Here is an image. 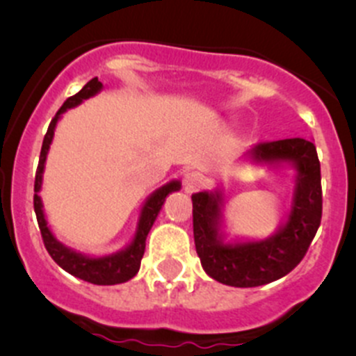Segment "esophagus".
<instances>
[{"instance_id": "esophagus-1", "label": "esophagus", "mask_w": 356, "mask_h": 356, "mask_svg": "<svg viewBox=\"0 0 356 356\" xmlns=\"http://www.w3.org/2000/svg\"><path fill=\"white\" fill-rule=\"evenodd\" d=\"M183 183H185V190L186 192H195V190H199L200 186L204 185V178L200 173H195V171H192V173L185 175V179H183Z\"/></svg>"}]
</instances>
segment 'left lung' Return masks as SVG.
Returning a JSON list of instances; mask_svg holds the SVG:
<instances>
[{
  "label": "left lung",
  "instance_id": "obj_1",
  "mask_svg": "<svg viewBox=\"0 0 356 356\" xmlns=\"http://www.w3.org/2000/svg\"><path fill=\"white\" fill-rule=\"evenodd\" d=\"M250 156L260 163L295 164L296 177L293 209L286 225L262 241L226 245L219 236L221 193L192 195L193 240L204 270L228 286L252 288L273 283L291 273L305 257L322 218L321 163L315 145L305 138L260 142Z\"/></svg>",
  "mask_w": 356,
  "mask_h": 356
}]
</instances>
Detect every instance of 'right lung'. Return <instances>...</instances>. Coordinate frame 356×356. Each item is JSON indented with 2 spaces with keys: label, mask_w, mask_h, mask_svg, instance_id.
I'll use <instances>...</instances> for the list:
<instances>
[{
  "label": "right lung",
  "mask_w": 356,
  "mask_h": 356,
  "mask_svg": "<svg viewBox=\"0 0 356 356\" xmlns=\"http://www.w3.org/2000/svg\"><path fill=\"white\" fill-rule=\"evenodd\" d=\"M101 89H102V83L99 82L97 76L96 79L89 80L80 92H76L75 96L68 97L67 101L63 102V106L58 109L56 116L51 120L49 128H47L46 135H44L41 156H39V166H38V171H35L34 211H35V218H38L39 229H41L44 247H46L47 254L51 255V259H53L61 269H65L67 273L72 274V276L87 281V283L120 284V283H124V281L131 280V277L138 273V269H140V260L144 257L147 234L151 232L154 221H156L157 214H159L168 193L175 192V190H179V181L168 183V185H164L163 188L156 190V192L149 197V200L145 202L144 209H142L140 212L137 234H135L134 241L128 245V248H124V250L120 252V254L108 255V257H101V259L86 257V255L76 254V252L70 250V248L65 247V245H61L60 241L53 236V233L49 232V228H47V222L46 219H44L41 197H39V190H41V183H42L44 161H46L47 151H49L51 140H53V135H54V127H56L61 113L67 111L68 108H73V106L80 104L83 99L92 97L94 94H97Z\"/></svg>",
  "instance_id": "right-lung-1"
}]
</instances>
